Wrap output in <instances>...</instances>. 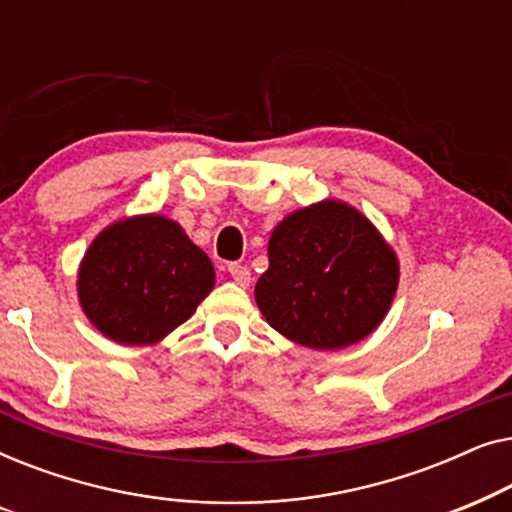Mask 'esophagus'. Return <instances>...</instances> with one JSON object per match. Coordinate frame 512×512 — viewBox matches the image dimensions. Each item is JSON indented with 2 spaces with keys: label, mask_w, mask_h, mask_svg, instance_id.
<instances>
[{
  "label": "esophagus",
  "mask_w": 512,
  "mask_h": 512,
  "mask_svg": "<svg viewBox=\"0 0 512 512\" xmlns=\"http://www.w3.org/2000/svg\"><path fill=\"white\" fill-rule=\"evenodd\" d=\"M228 272H230V277L235 279V284L249 286V282H251V272H249L247 265H242V263H230V265H228Z\"/></svg>",
  "instance_id": "1"
}]
</instances>
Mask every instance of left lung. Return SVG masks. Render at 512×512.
I'll list each match as a JSON object with an SVG mask.
<instances>
[{
    "label": "left lung",
    "instance_id": "left-lung-1",
    "mask_svg": "<svg viewBox=\"0 0 512 512\" xmlns=\"http://www.w3.org/2000/svg\"><path fill=\"white\" fill-rule=\"evenodd\" d=\"M254 296L265 321L298 345L342 349L368 338L398 289V256L370 219L342 200L284 216Z\"/></svg>",
    "mask_w": 512,
    "mask_h": 512
}]
</instances>
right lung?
<instances>
[{"mask_svg":"<svg viewBox=\"0 0 512 512\" xmlns=\"http://www.w3.org/2000/svg\"><path fill=\"white\" fill-rule=\"evenodd\" d=\"M209 256L163 214L114 221L79 265L81 310L118 345H156L191 319L214 289Z\"/></svg>","mask_w":512,"mask_h":512,"instance_id":"1","label":"right lung"}]
</instances>
